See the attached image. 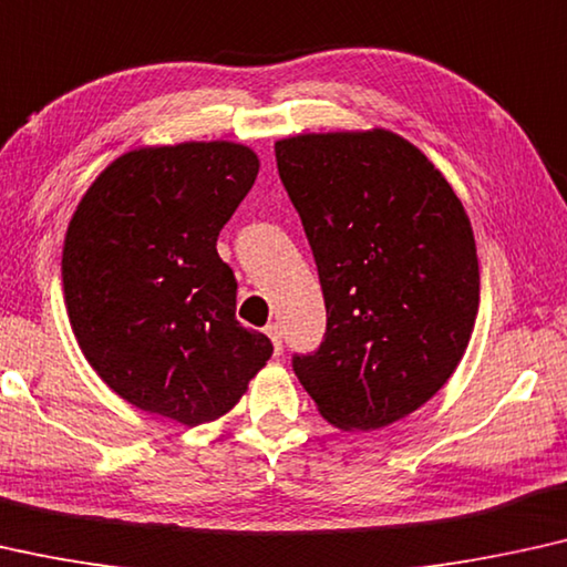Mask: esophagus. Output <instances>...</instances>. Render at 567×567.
<instances>
[{"instance_id":"obj_1","label":"esophagus","mask_w":567,"mask_h":567,"mask_svg":"<svg viewBox=\"0 0 567 567\" xmlns=\"http://www.w3.org/2000/svg\"><path fill=\"white\" fill-rule=\"evenodd\" d=\"M267 337L272 339V347H275V354H282V329L277 323H269L267 326Z\"/></svg>"}]
</instances>
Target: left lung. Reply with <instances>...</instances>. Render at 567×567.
<instances>
[{
	"mask_svg": "<svg viewBox=\"0 0 567 567\" xmlns=\"http://www.w3.org/2000/svg\"><path fill=\"white\" fill-rule=\"evenodd\" d=\"M326 302L316 352L292 370L323 419L370 432L421 409L465 354L481 272L467 213L390 131L308 133L275 146Z\"/></svg>",
	"mask_w": 567,
	"mask_h": 567,
	"instance_id": "1",
	"label": "left lung"
}]
</instances>
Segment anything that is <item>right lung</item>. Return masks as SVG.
<instances>
[{
    "instance_id": "right-lung-1",
    "label": "right lung",
    "mask_w": 567,
    "mask_h": 567,
    "mask_svg": "<svg viewBox=\"0 0 567 567\" xmlns=\"http://www.w3.org/2000/svg\"><path fill=\"white\" fill-rule=\"evenodd\" d=\"M257 172V154L238 143L141 148L79 203L61 259L69 321L127 403L205 424L272 357L265 333L236 321L238 282L215 249Z\"/></svg>"
}]
</instances>
